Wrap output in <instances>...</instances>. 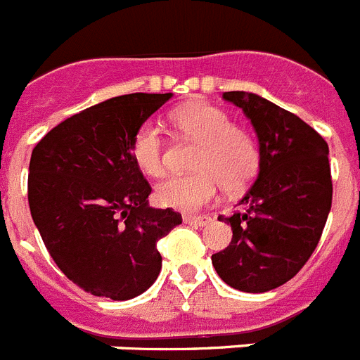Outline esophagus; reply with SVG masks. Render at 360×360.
<instances>
[{
  "label": "esophagus",
  "mask_w": 360,
  "mask_h": 360,
  "mask_svg": "<svg viewBox=\"0 0 360 360\" xmlns=\"http://www.w3.org/2000/svg\"><path fill=\"white\" fill-rule=\"evenodd\" d=\"M211 216H191L186 214L184 216V224H193V225H200V227H205L207 224H211Z\"/></svg>",
  "instance_id": "1"
}]
</instances>
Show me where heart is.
Masks as SVG:
<instances>
[{
    "label": "heart",
    "mask_w": 360,
    "mask_h": 360,
    "mask_svg": "<svg viewBox=\"0 0 360 360\" xmlns=\"http://www.w3.org/2000/svg\"><path fill=\"white\" fill-rule=\"evenodd\" d=\"M180 135L198 148L193 158L195 173L173 176L157 187L155 198L162 207L195 212L216 202L224 191H238L254 178L259 167V149L250 133L232 126L231 117L211 104L193 103L171 113ZM133 162L144 174L164 176L167 171L164 139L155 120H146L133 133L129 144Z\"/></svg>",
    "instance_id": "obj_1"
}]
</instances>
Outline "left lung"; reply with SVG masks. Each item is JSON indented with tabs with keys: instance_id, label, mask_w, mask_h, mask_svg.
Returning <instances> with one entry per match:
<instances>
[{
	"instance_id": "8db88e82",
	"label": "left lung",
	"mask_w": 360,
	"mask_h": 360,
	"mask_svg": "<svg viewBox=\"0 0 360 360\" xmlns=\"http://www.w3.org/2000/svg\"><path fill=\"white\" fill-rule=\"evenodd\" d=\"M259 142V173L229 218L232 240L212 254L229 287L259 294L278 288L316 250L332 209L328 144L304 120L249 91H225Z\"/></svg>"
}]
</instances>
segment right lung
I'll use <instances>...</instances> for the list:
<instances>
[{
  "label": "right lung",
  "instance_id": "obj_1",
  "mask_svg": "<svg viewBox=\"0 0 360 360\" xmlns=\"http://www.w3.org/2000/svg\"><path fill=\"white\" fill-rule=\"evenodd\" d=\"M171 97L108 98L57 124L32 151V219L56 265L84 292L126 301L160 274L157 241L182 224V216L149 207L151 186L129 144Z\"/></svg>",
  "mask_w": 360,
  "mask_h": 360
}]
</instances>
